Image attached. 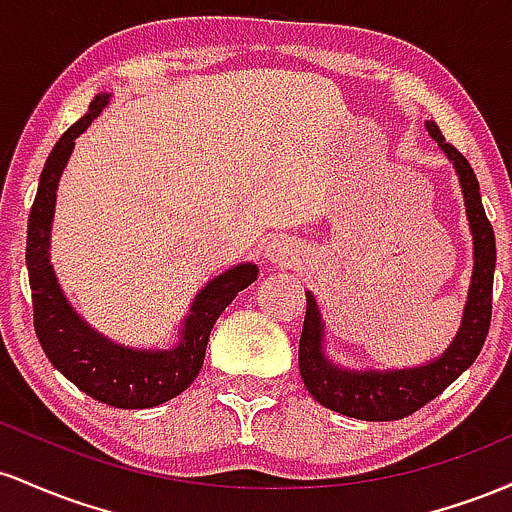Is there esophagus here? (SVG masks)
<instances>
[{
  "mask_svg": "<svg viewBox=\"0 0 512 512\" xmlns=\"http://www.w3.org/2000/svg\"><path fill=\"white\" fill-rule=\"evenodd\" d=\"M267 257L279 264H293L301 257V250H298V245H293L291 240H274L267 248Z\"/></svg>",
  "mask_w": 512,
  "mask_h": 512,
  "instance_id": "esophagus-1",
  "label": "esophagus"
}]
</instances>
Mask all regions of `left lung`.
<instances>
[{"mask_svg":"<svg viewBox=\"0 0 512 512\" xmlns=\"http://www.w3.org/2000/svg\"><path fill=\"white\" fill-rule=\"evenodd\" d=\"M428 134L440 144L460 175L464 207L474 233V274L469 301L462 315V327L455 342L438 361L421 368L387 370V373H354L332 366L322 354V322L313 293H305V320L298 344V368L308 392L322 407L361 421H397L426 407L431 399L474 363L491 327L493 269H496V238L486 219L479 195V180L472 166L450 142L436 122H426Z\"/></svg>","mask_w":512,"mask_h":512,"instance_id":"left-lung-1","label":"left lung"}]
</instances>
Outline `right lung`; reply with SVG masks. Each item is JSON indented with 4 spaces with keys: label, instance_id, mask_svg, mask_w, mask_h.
Segmentation results:
<instances>
[{
    "label": "right lung",
    "instance_id": "obj_1",
    "mask_svg": "<svg viewBox=\"0 0 512 512\" xmlns=\"http://www.w3.org/2000/svg\"><path fill=\"white\" fill-rule=\"evenodd\" d=\"M108 93H98L88 113L62 134L40 173L38 195L28 216L26 264L33 291V327L45 356L67 380L98 402L117 409H149L178 397L202 370L214 322L226 305L257 279L255 264H238L204 286L182 325V342L170 351L117 346L93 332L62 296L50 267V226L57 182L74 139L101 115Z\"/></svg>",
    "mask_w": 512,
    "mask_h": 512
}]
</instances>
